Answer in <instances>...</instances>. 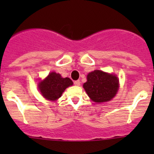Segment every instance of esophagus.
I'll return each mask as SVG.
<instances>
[{
  "label": "esophagus",
  "mask_w": 154,
  "mask_h": 154,
  "mask_svg": "<svg viewBox=\"0 0 154 154\" xmlns=\"http://www.w3.org/2000/svg\"><path fill=\"white\" fill-rule=\"evenodd\" d=\"M80 83H81V82H80L79 80H76V81L74 82V85H77V86L80 85Z\"/></svg>",
  "instance_id": "34e87169"
}]
</instances>
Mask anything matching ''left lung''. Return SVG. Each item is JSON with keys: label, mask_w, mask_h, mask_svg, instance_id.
Returning a JSON list of instances; mask_svg holds the SVG:
<instances>
[{"label": "left lung", "mask_w": 154, "mask_h": 154, "mask_svg": "<svg viewBox=\"0 0 154 154\" xmlns=\"http://www.w3.org/2000/svg\"><path fill=\"white\" fill-rule=\"evenodd\" d=\"M83 88L95 103L108 102L116 96L119 89V81L115 75L95 70L87 75Z\"/></svg>", "instance_id": "1"}]
</instances>
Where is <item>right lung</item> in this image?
<instances>
[{
  "instance_id": "add662e5",
  "label": "right lung",
  "mask_w": 154,
  "mask_h": 154,
  "mask_svg": "<svg viewBox=\"0 0 154 154\" xmlns=\"http://www.w3.org/2000/svg\"><path fill=\"white\" fill-rule=\"evenodd\" d=\"M73 84L69 78H62L60 74L51 72L44 81L38 85L41 93L48 100H56L61 97L66 88Z\"/></svg>"
}]
</instances>
